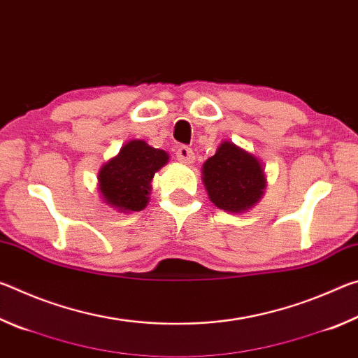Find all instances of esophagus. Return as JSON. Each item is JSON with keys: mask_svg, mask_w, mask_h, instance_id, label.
Instances as JSON below:
<instances>
[{"mask_svg": "<svg viewBox=\"0 0 358 358\" xmlns=\"http://www.w3.org/2000/svg\"><path fill=\"white\" fill-rule=\"evenodd\" d=\"M177 159L180 162H185V164H192L194 159H196V156H194V151L189 147H185V145H181V147L177 148Z\"/></svg>", "mask_w": 358, "mask_h": 358, "instance_id": "obj_1", "label": "esophagus"}]
</instances>
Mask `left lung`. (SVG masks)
<instances>
[{
	"label": "left lung",
	"mask_w": 358,
	"mask_h": 358,
	"mask_svg": "<svg viewBox=\"0 0 358 358\" xmlns=\"http://www.w3.org/2000/svg\"><path fill=\"white\" fill-rule=\"evenodd\" d=\"M202 180L210 201L230 213L254 207L266 186L260 161L232 142H222L203 162Z\"/></svg>",
	"instance_id": "left-lung-1"
}]
</instances>
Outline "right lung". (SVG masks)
I'll return each instance as SVG.
<instances>
[{"label": "right lung", "instance_id": "obj_1", "mask_svg": "<svg viewBox=\"0 0 358 358\" xmlns=\"http://www.w3.org/2000/svg\"><path fill=\"white\" fill-rule=\"evenodd\" d=\"M167 161L164 150L150 147L145 141L128 142L101 167L98 180L102 199L121 213L143 210L150 201L151 180Z\"/></svg>", "mask_w": 358, "mask_h": 358}]
</instances>
